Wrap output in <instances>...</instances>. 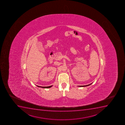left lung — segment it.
Returning a JSON list of instances; mask_svg holds the SVG:
<instances>
[{"label":"left lung","mask_w":125,"mask_h":125,"mask_svg":"<svg viewBox=\"0 0 125 125\" xmlns=\"http://www.w3.org/2000/svg\"><path fill=\"white\" fill-rule=\"evenodd\" d=\"M92 83L91 84H89V85H78V87H85V86H89V85H90L91 84H92Z\"/></svg>","instance_id":"1"}]
</instances>
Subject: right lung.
Here are the masks:
<instances>
[{
    "label": "right lung",
    "instance_id": "right-lung-1",
    "mask_svg": "<svg viewBox=\"0 0 125 125\" xmlns=\"http://www.w3.org/2000/svg\"><path fill=\"white\" fill-rule=\"evenodd\" d=\"M37 87H40V88H50L52 87V85H50V86H49L48 87H42V86H38V85H37Z\"/></svg>",
    "mask_w": 125,
    "mask_h": 125
}]
</instances>
